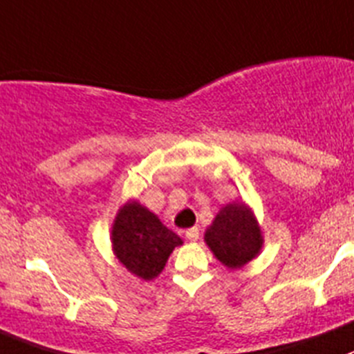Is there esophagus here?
<instances>
[{"mask_svg":"<svg viewBox=\"0 0 354 354\" xmlns=\"http://www.w3.org/2000/svg\"><path fill=\"white\" fill-rule=\"evenodd\" d=\"M185 237H187L188 241H197V239H199V229H197V227L188 229L187 232H185Z\"/></svg>","mask_w":354,"mask_h":354,"instance_id":"1","label":"esophagus"}]
</instances>
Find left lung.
Instances as JSON below:
<instances>
[{
  "mask_svg": "<svg viewBox=\"0 0 354 354\" xmlns=\"http://www.w3.org/2000/svg\"><path fill=\"white\" fill-rule=\"evenodd\" d=\"M204 241L229 269L246 266L259 255L263 244L259 222L244 203H230L218 211L204 234Z\"/></svg>",
  "mask_w": 354,
  "mask_h": 354,
  "instance_id": "1",
  "label": "left lung"
}]
</instances>
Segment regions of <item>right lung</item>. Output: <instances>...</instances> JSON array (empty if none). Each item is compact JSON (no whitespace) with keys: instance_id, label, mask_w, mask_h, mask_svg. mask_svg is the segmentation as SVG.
<instances>
[{"instance_id":"right-lung-1","label":"right lung","mask_w":354,"mask_h":354,"mask_svg":"<svg viewBox=\"0 0 354 354\" xmlns=\"http://www.w3.org/2000/svg\"><path fill=\"white\" fill-rule=\"evenodd\" d=\"M111 244L115 257L129 272L150 281L162 272L174 248L183 241L157 214L136 201H129L115 216Z\"/></svg>"}]
</instances>
